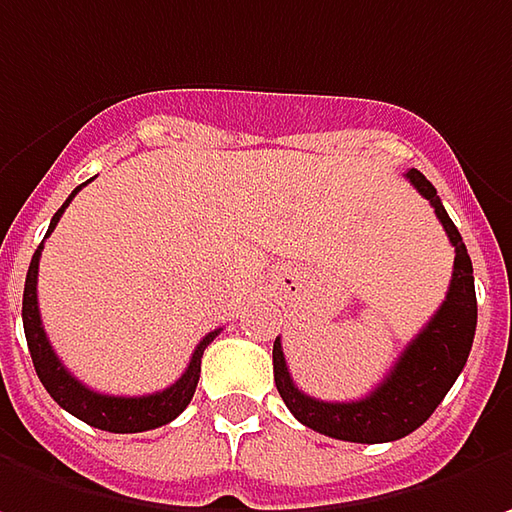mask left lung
Here are the masks:
<instances>
[{"label":"left lung","mask_w":512,"mask_h":512,"mask_svg":"<svg viewBox=\"0 0 512 512\" xmlns=\"http://www.w3.org/2000/svg\"><path fill=\"white\" fill-rule=\"evenodd\" d=\"M405 178L416 186V192L425 201H431L436 218L445 226L450 243L456 249V257H453V277H450L445 303L433 314L431 323L408 343L402 357L388 371V377L382 379L368 397L357 402H323V399L303 394L294 385L280 337L274 340V385L286 402V408L306 428L326 433L331 439L377 445V442H394L416 431L436 411V405L445 399L450 385L462 374L470 345H473L476 289H473V263L467 255L465 240L448 218L431 181L419 169H408Z\"/></svg>","instance_id":"8db88e82"}]
</instances>
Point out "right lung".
<instances>
[{
	"instance_id": "obj_1",
	"label": "right lung",
	"mask_w": 512,
	"mask_h": 512,
	"mask_svg": "<svg viewBox=\"0 0 512 512\" xmlns=\"http://www.w3.org/2000/svg\"><path fill=\"white\" fill-rule=\"evenodd\" d=\"M81 186H76V189L70 192V198L62 203V209L53 215L47 235L56 229L62 212L70 206V201L76 198V192H79ZM42 249H45V240H42L39 249L33 252L30 269H27L25 297H22V323H25V337L27 348H30V357H33V368H36L42 385L47 388V394L56 399L67 414H73L76 419H81V422L98 428V431L141 433L172 422V419L189 405V399L195 394L198 377H201L203 348L221 334V328H215V331H209V334L203 337L201 343H198V348H195L189 365H186V371L181 374V379H175V382H172L169 388H164V391H155V394H147V397H110V394H98V391L87 388L84 382H79V379L64 368L62 360L56 357L50 340H47L45 326H42V314H39V297H36V280H39V257H42Z\"/></svg>"
}]
</instances>
